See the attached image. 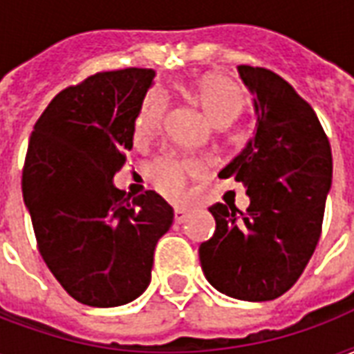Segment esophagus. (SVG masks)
Masks as SVG:
<instances>
[{"label":"esophagus","instance_id":"1","mask_svg":"<svg viewBox=\"0 0 354 354\" xmlns=\"http://www.w3.org/2000/svg\"><path fill=\"white\" fill-rule=\"evenodd\" d=\"M187 214H189V210L184 207H176L174 208V220L176 222H184L185 218H187Z\"/></svg>","mask_w":354,"mask_h":354}]
</instances>
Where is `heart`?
I'll list each match as a JSON object with an SVG mask.
<instances>
[{
  "mask_svg": "<svg viewBox=\"0 0 354 354\" xmlns=\"http://www.w3.org/2000/svg\"><path fill=\"white\" fill-rule=\"evenodd\" d=\"M193 96L214 124L231 123L241 111L243 100L239 88L222 75H205L193 85ZM162 98L157 93L147 94L134 119V140L142 144L159 131L162 119ZM199 170V165L189 159L162 157L149 167L147 178L155 189L165 197L178 199L185 189V180Z\"/></svg>",
  "mask_w": 354,
  "mask_h": 354,
  "instance_id": "heart-1",
  "label": "heart"
}]
</instances>
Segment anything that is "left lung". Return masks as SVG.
Masks as SVG:
<instances>
[{
  "instance_id": "obj_1",
  "label": "left lung",
  "mask_w": 354,
  "mask_h": 354,
  "mask_svg": "<svg viewBox=\"0 0 354 354\" xmlns=\"http://www.w3.org/2000/svg\"><path fill=\"white\" fill-rule=\"evenodd\" d=\"M237 70L254 96L256 132L218 176L245 185L250 207L208 208L216 231L199 246V258L218 292L269 301L296 284L317 248L332 149L317 113L288 81L266 68Z\"/></svg>"
}]
</instances>
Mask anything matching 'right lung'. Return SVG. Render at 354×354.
Segmentation results:
<instances>
[{"label":"right lung","mask_w":354,"mask_h":354,"mask_svg":"<svg viewBox=\"0 0 354 354\" xmlns=\"http://www.w3.org/2000/svg\"><path fill=\"white\" fill-rule=\"evenodd\" d=\"M155 72L94 73L50 100L30 136L22 197L50 273L80 304L117 307L151 281L157 241L174 210L159 193L113 185Z\"/></svg>","instance_id":"add662e5"}]
</instances>
